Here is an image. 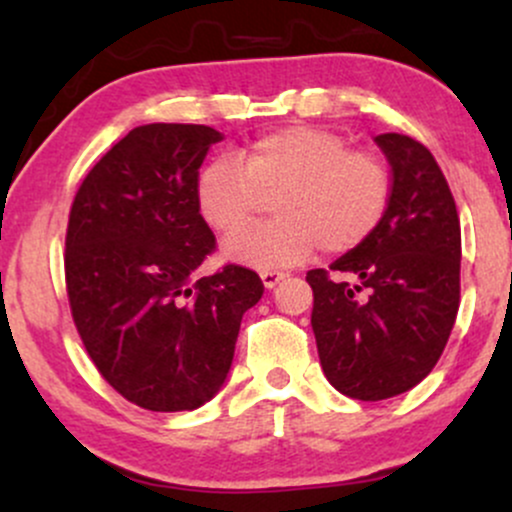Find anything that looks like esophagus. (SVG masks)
<instances>
[{
  "label": "esophagus",
  "instance_id": "obj_1",
  "mask_svg": "<svg viewBox=\"0 0 512 512\" xmlns=\"http://www.w3.org/2000/svg\"><path fill=\"white\" fill-rule=\"evenodd\" d=\"M260 279H262V284L267 286V289H274V286L279 284L281 279H286V274L276 272V269H264V272H260Z\"/></svg>",
  "mask_w": 512,
  "mask_h": 512
}]
</instances>
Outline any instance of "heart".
<instances>
[{
	"mask_svg": "<svg viewBox=\"0 0 512 512\" xmlns=\"http://www.w3.org/2000/svg\"><path fill=\"white\" fill-rule=\"evenodd\" d=\"M267 195L276 219L228 238L223 255L231 262L274 269L320 248H358L385 219L392 178L383 158L349 149L339 132L296 125L252 139L236 158H214L195 182L199 216L216 233L238 231Z\"/></svg>",
	"mask_w": 512,
	"mask_h": 512,
	"instance_id": "1",
	"label": "heart"
}]
</instances>
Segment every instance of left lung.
<instances>
[{
    "mask_svg": "<svg viewBox=\"0 0 512 512\" xmlns=\"http://www.w3.org/2000/svg\"><path fill=\"white\" fill-rule=\"evenodd\" d=\"M392 168V195L373 236L330 264L310 269L320 366L346 397L378 402L431 373L460 308L462 238L455 199L424 144L378 134Z\"/></svg>",
    "mask_w": 512,
    "mask_h": 512,
    "instance_id": "obj_1",
    "label": "left lung"
}]
</instances>
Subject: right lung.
I'll use <instances>...</instances> for the list:
<instances>
[{"label":"right lung","instance_id":"1","mask_svg":"<svg viewBox=\"0 0 512 512\" xmlns=\"http://www.w3.org/2000/svg\"><path fill=\"white\" fill-rule=\"evenodd\" d=\"M223 134L204 125L134 127L105 154L69 211L64 274L76 330L101 375L151 411H192L226 383L252 269L195 279L216 240L195 182Z\"/></svg>","mask_w":512,"mask_h":512}]
</instances>
